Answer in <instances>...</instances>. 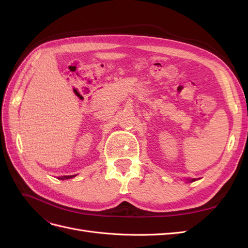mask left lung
I'll list each match as a JSON object with an SVG mask.
<instances>
[{
  "mask_svg": "<svg viewBox=\"0 0 248 248\" xmlns=\"http://www.w3.org/2000/svg\"><path fill=\"white\" fill-rule=\"evenodd\" d=\"M191 181H194V180H191Z\"/></svg>",
  "mask_w": 248,
  "mask_h": 248,
  "instance_id": "obj_1",
  "label": "left lung"
}]
</instances>
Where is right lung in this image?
<instances>
[{
    "mask_svg": "<svg viewBox=\"0 0 248 248\" xmlns=\"http://www.w3.org/2000/svg\"><path fill=\"white\" fill-rule=\"evenodd\" d=\"M76 175H73V176H63L61 179L62 180H64V179H70V178H72V177H74Z\"/></svg>",
    "mask_w": 248,
    "mask_h": 248,
    "instance_id": "add662e5",
    "label": "right lung"
}]
</instances>
